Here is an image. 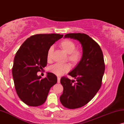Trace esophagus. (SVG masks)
I'll list each match as a JSON object with an SVG mask.
<instances>
[{
	"label": "esophagus",
	"instance_id": "obj_1",
	"mask_svg": "<svg viewBox=\"0 0 124 124\" xmlns=\"http://www.w3.org/2000/svg\"><path fill=\"white\" fill-rule=\"evenodd\" d=\"M60 80H61V78L59 77H58L57 78V82L58 83H60Z\"/></svg>",
	"mask_w": 124,
	"mask_h": 124
}]
</instances>
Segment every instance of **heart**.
<instances>
[{
  "label": "heart",
  "instance_id": "obj_1",
  "mask_svg": "<svg viewBox=\"0 0 124 124\" xmlns=\"http://www.w3.org/2000/svg\"><path fill=\"white\" fill-rule=\"evenodd\" d=\"M59 47L64 53L68 54L67 61L71 64L72 66H75L82 61L83 55V52L80 49H76V44L72 41L68 39H63L59 44ZM53 53V47H50L47 52L46 58L48 62L52 61ZM70 69V66L68 64H55L49 67V71L55 75L60 77L69 72Z\"/></svg>",
  "mask_w": 124,
  "mask_h": 124
}]
</instances>
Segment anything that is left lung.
Instances as JSON below:
<instances>
[{
    "label": "left lung",
    "mask_w": 124,
    "mask_h": 124,
    "mask_svg": "<svg viewBox=\"0 0 124 124\" xmlns=\"http://www.w3.org/2000/svg\"><path fill=\"white\" fill-rule=\"evenodd\" d=\"M65 38L79 41L83 49L82 61L69 73L76 83L65 77L61 79L63 87L61 103L67 108L76 109L87 104L99 90L105 71L104 61L100 46L87 34L68 33Z\"/></svg>",
    "instance_id": "left-lung-1"
}]
</instances>
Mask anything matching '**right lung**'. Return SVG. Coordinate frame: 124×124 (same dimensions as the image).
<instances>
[{
  "label": "right lung",
  "mask_w": 124,
  "mask_h": 124,
  "mask_svg": "<svg viewBox=\"0 0 124 124\" xmlns=\"http://www.w3.org/2000/svg\"><path fill=\"white\" fill-rule=\"evenodd\" d=\"M59 34H37L28 38L15 57L12 76L18 96L29 106L45 103L49 90L57 82V76L47 72L41 79L37 75L47 65V52L55 41L63 37Z\"/></svg>",
  "instance_id": "add662e5"
}]
</instances>
